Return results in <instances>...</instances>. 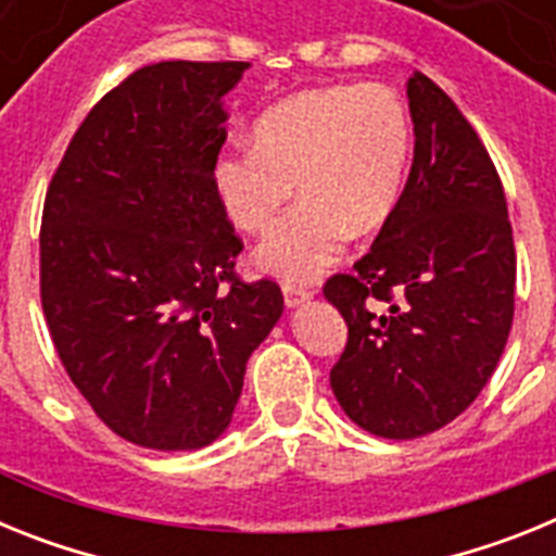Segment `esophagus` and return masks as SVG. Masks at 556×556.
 I'll return each instance as SVG.
<instances>
[{"instance_id":"1","label":"esophagus","mask_w":556,"mask_h":556,"mask_svg":"<svg viewBox=\"0 0 556 556\" xmlns=\"http://www.w3.org/2000/svg\"><path fill=\"white\" fill-rule=\"evenodd\" d=\"M312 294H314V289H308V287L283 283V301H287V306H301V303H306Z\"/></svg>"}]
</instances>
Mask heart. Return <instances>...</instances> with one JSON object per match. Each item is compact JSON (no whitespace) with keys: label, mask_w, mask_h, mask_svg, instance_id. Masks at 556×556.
Instances as JSON below:
<instances>
[{"label":"heart","mask_w":556,"mask_h":556,"mask_svg":"<svg viewBox=\"0 0 556 556\" xmlns=\"http://www.w3.org/2000/svg\"><path fill=\"white\" fill-rule=\"evenodd\" d=\"M412 159V116L395 88L339 83L275 102L211 178L236 228L264 233L294 184L301 203L258 248V264L287 283L312 281L342 253L351 230H378L395 211Z\"/></svg>","instance_id":"1"}]
</instances>
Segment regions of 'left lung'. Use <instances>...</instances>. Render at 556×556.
I'll list each match as a JSON object with an SVG mask.
<instances>
[{"label": "left lung", "instance_id": "obj_1", "mask_svg": "<svg viewBox=\"0 0 556 556\" xmlns=\"http://www.w3.org/2000/svg\"><path fill=\"white\" fill-rule=\"evenodd\" d=\"M406 94L404 194L353 273L323 287L348 326L333 395L387 440L431 434L473 404L507 348L518 269L504 186L473 125L420 72Z\"/></svg>", "mask_w": 556, "mask_h": 556}]
</instances>
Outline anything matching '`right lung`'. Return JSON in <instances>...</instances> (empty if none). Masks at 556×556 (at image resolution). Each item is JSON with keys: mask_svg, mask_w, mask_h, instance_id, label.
I'll list each match as a JSON object with an SVG mask.
<instances>
[{"mask_svg": "<svg viewBox=\"0 0 556 556\" xmlns=\"http://www.w3.org/2000/svg\"><path fill=\"white\" fill-rule=\"evenodd\" d=\"M250 63L161 61L97 102L49 180L41 306L72 384L113 434L155 451L214 443L244 367L283 312L242 281L214 189L223 97Z\"/></svg>", "mask_w": 556, "mask_h": 556, "instance_id": "1", "label": "right lung"}]
</instances>
